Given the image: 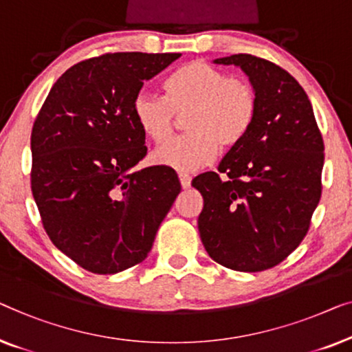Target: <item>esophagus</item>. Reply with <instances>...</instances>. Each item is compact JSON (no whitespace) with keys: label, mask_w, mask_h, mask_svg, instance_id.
<instances>
[{"label":"esophagus","mask_w":352,"mask_h":352,"mask_svg":"<svg viewBox=\"0 0 352 352\" xmlns=\"http://www.w3.org/2000/svg\"><path fill=\"white\" fill-rule=\"evenodd\" d=\"M178 178H180V183H182L183 190H188V188L191 186V177L188 175V174H178Z\"/></svg>","instance_id":"34e87169"}]
</instances>
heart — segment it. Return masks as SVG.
<instances>
[{"label":"heart","instance_id":"1","mask_svg":"<svg viewBox=\"0 0 352 352\" xmlns=\"http://www.w3.org/2000/svg\"><path fill=\"white\" fill-rule=\"evenodd\" d=\"M166 97L142 91L132 102L138 129L155 143L169 138L175 115L188 131L153 153L156 164L192 172L210 164L220 145L230 150L247 137L258 113V97L247 79L232 78L204 62H190L164 82Z\"/></svg>","mask_w":352,"mask_h":352}]
</instances>
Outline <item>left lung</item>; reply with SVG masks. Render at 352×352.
Masks as SVG:
<instances>
[{
  "label": "left lung",
  "instance_id": "8db88e82",
  "mask_svg": "<svg viewBox=\"0 0 352 352\" xmlns=\"http://www.w3.org/2000/svg\"><path fill=\"white\" fill-rule=\"evenodd\" d=\"M215 63L242 68L258 113L219 172L192 178L204 199L197 228L212 260L256 273L279 265L305 239L322 195L324 140L305 89L284 68L250 54Z\"/></svg>",
  "mask_w": 352,
  "mask_h": 352
}]
</instances>
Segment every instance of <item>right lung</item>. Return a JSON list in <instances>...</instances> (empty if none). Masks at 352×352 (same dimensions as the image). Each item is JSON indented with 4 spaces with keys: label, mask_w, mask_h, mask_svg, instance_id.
<instances>
[{
    "label": "right lung",
    "mask_w": 352,
    "mask_h": 352,
    "mask_svg": "<svg viewBox=\"0 0 352 352\" xmlns=\"http://www.w3.org/2000/svg\"><path fill=\"white\" fill-rule=\"evenodd\" d=\"M182 54L115 52L73 65L32 131V192L58 250L94 274L142 263L182 186L174 169L133 172L146 156L132 116L143 81Z\"/></svg>",
    "instance_id": "right-lung-1"
}]
</instances>
